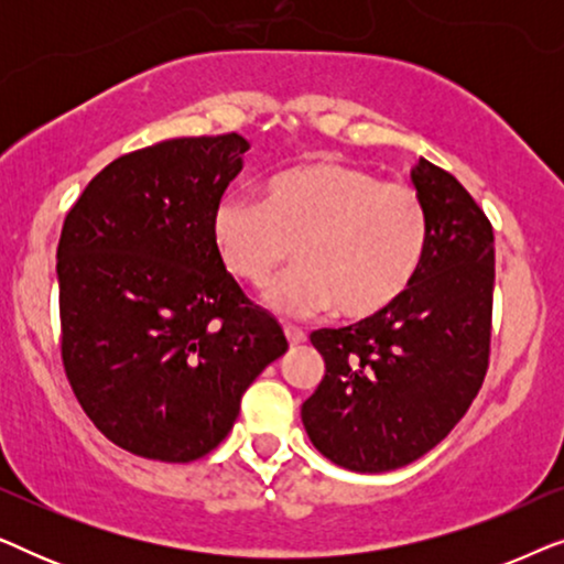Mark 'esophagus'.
Wrapping results in <instances>:
<instances>
[{"label":"esophagus","instance_id":"obj_1","mask_svg":"<svg viewBox=\"0 0 564 564\" xmlns=\"http://www.w3.org/2000/svg\"><path fill=\"white\" fill-rule=\"evenodd\" d=\"M284 336H288V341L295 346V344H303V341H307V334L303 328H297V326H284Z\"/></svg>","mask_w":564,"mask_h":564}]
</instances>
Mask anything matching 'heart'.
Masks as SVG:
<instances>
[{
    "mask_svg": "<svg viewBox=\"0 0 564 564\" xmlns=\"http://www.w3.org/2000/svg\"><path fill=\"white\" fill-rule=\"evenodd\" d=\"M431 220L423 197L400 182H382L365 169L311 159L269 176L261 203L223 197L213 213V243L238 282L264 288L284 315L334 307L349 321L390 311L411 290L429 251Z\"/></svg>",
    "mask_w": 564,
    "mask_h": 564,
    "instance_id": "obj_1",
    "label": "heart"
}]
</instances>
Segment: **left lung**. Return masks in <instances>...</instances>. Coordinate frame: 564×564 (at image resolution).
Listing matches in <instances>:
<instances>
[{
	"label": "left lung",
	"mask_w": 564,
	"mask_h": 564,
	"mask_svg": "<svg viewBox=\"0 0 564 564\" xmlns=\"http://www.w3.org/2000/svg\"><path fill=\"white\" fill-rule=\"evenodd\" d=\"M411 180L431 220L411 290L375 318L311 334L326 375L303 403V426L323 457L354 473H388L434 449L488 372L492 226L431 161L421 159Z\"/></svg>",
	"instance_id": "8db88e82"
}]
</instances>
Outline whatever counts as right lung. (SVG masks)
I'll list each match as a JSON object with an SVG mask.
<instances>
[{"instance_id": "right-lung-1", "label": "right lung", "mask_w": 564, "mask_h": 564, "mask_svg": "<svg viewBox=\"0 0 564 564\" xmlns=\"http://www.w3.org/2000/svg\"><path fill=\"white\" fill-rule=\"evenodd\" d=\"M246 151L226 133L126 153L64 220L61 359L91 423L138 457H205L234 429L246 388L288 351L213 243V213Z\"/></svg>"}]
</instances>
